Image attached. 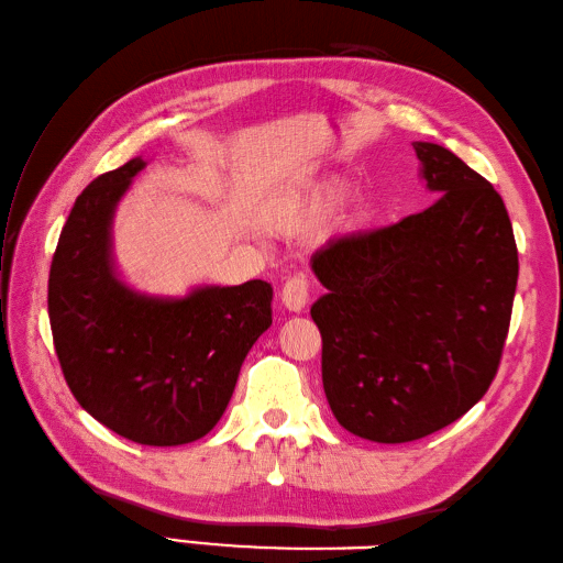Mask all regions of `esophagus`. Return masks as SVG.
Instances as JSON below:
<instances>
[{"label": "esophagus", "mask_w": 563, "mask_h": 563, "mask_svg": "<svg viewBox=\"0 0 563 563\" xmlns=\"http://www.w3.org/2000/svg\"><path fill=\"white\" fill-rule=\"evenodd\" d=\"M280 299H283V307L287 311H295V313L305 311V307L309 302V280L305 276H292L283 285Z\"/></svg>", "instance_id": "34e87169"}]
</instances>
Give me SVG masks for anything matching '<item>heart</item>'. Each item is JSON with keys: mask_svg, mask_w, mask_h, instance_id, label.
<instances>
[{"mask_svg": "<svg viewBox=\"0 0 563 563\" xmlns=\"http://www.w3.org/2000/svg\"><path fill=\"white\" fill-rule=\"evenodd\" d=\"M341 194H343V185L338 179H333V181H325V185H317L305 194L287 196V199H283V203L278 206L276 225H280L285 230L302 228L317 216H321L333 201L341 199ZM369 216H372V206L367 201H362L357 206L355 222H352V225L355 228L364 225V222L369 220Z\"/></svg>", "mask_w": 563, "mask_h": 563, "instance_id": "obj_1", "label": "heart"}]
</instances>
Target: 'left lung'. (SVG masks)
Instances as JSON below:
<instances>
[{
  "mask_svg": "<svg viewBox=\"0 0 563 563\" xmlns=\"http://www.w3.org/2000/svg\"><path fill=\"white\" fill-rule=\"evenodd\" d=\"M439 199L396 225L311 256V307L335 420L376 443L422 439L463 417L499 369L518 283L501 196L439 143L415 141Z\"/></svg>",
  "mask_w": 563,
  "mask_h": 563,
  "instance_id": "8db88e82",
  "label": "left lung"
}]
</instances>
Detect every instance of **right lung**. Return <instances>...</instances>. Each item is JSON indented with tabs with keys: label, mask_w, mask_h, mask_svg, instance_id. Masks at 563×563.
I'll use <instances>...</instances> for the list:
<instances>
[{
	"label": "right lung",
	"mask_w": 563,
	"mask_h": 563,
	"mask_svg": "<svg viewBox=\"0 0 563 563\" xmlns=\"http://www.w3.org/2000/svg\"><path fill=\"white\" fill-rule=\"evenodd\" d=\"M143 167L129 161L76 199L52 258L47 311L78 405L129 441L181 446L225 412L246 352L273 321V287L199 285L185 297L129 287L114 266L112 220Z\"/></svg>",
	"instance_id": "right-lung-1"
}]
</instances>
